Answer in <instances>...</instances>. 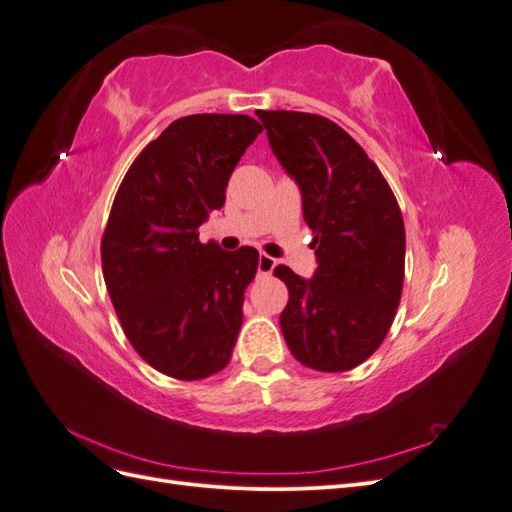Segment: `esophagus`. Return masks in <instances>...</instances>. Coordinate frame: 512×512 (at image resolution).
<instances>
[{
    "instance_id": "34e87169",
    "label": "esophagus",
    "mask_w": 512,
    "mask_h": 512,
    "mask_svg": "<svg viewBox=\"0 0 512 512\" xmlns=\"http://www.w3.org/2000/svg\"><path fill=\"white\" fill-rule=\"evenodd\" d=\"M275 269V258H271L269 254H260L258 256V273L269 275Z\"/></svg>"
}]
</instances>
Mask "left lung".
<instances>
[{"instance_id":"1","label":"left lung","mask_w":512,"mask_h":512,"mask_svg":"<svg viewBox=\"0 0 512 512\" xmlns=\"http://www.w3.org/2000/svg\"><path fill=\"white\" fill-rule=\"evenodd\" d=\"M271 149L299 183L318 269L303 280L286 265L280 327L309 369L348 371L389 333L404 288L406 228L397 198L365 149L327 117L256 111Z\"/></svg>"}]
</instances>
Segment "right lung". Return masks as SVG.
Returning <instances> with one entry per match:
<instances>
[{
  "label": "right lung",
  "instance_id": "right-lung-1",
  "mask_svg": "<svg viewBox=\"0 0 512 512\" xmlns=\"http://www.w3.org/2000/svg\"><path fill=\"white\" fill-rule=\"evenodd\" d=\"M262 132L250 115H188L138 153L102 235V273L121 329L153 369L203 380L228 363L258 252L200 243L243 151Z\"/></svg>",
  "mask_w": 512,
  "mask_h": 512
}]
</instances>
